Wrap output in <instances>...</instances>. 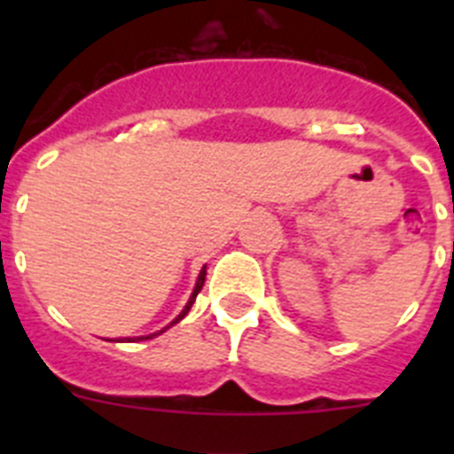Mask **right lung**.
Here are the masks:
<instances>
[{
    "label": "right lung",
    "instance_id": "1",
    "mask_svg": "<svg viewBox=\"0 0 454 454\" xmlns=\"http://www.w3.org/2000/svg\"><path fill=\"white\" fill-rule=\"evenodd\" d=\"M204 279H207V268H202V272H200V277H198V284H195V288H192V295H191V300H188V304H186V307H184V311H182V314L177 316V318L172 320V323L168 325V327H172V325H175V323H179V320H182L184 316H186L188 311H191L192 302H195V298H198V293L202 291V286H204ZM168 327H166V330H168ZM166 330H161V332H166ZM161 332H156V334H161ZM156 334H150V336H138V340H143V339H152V336H156Z\"/></svg>",
    "mask_w": 454,
    "mask_h": 454
}]
</instances>
